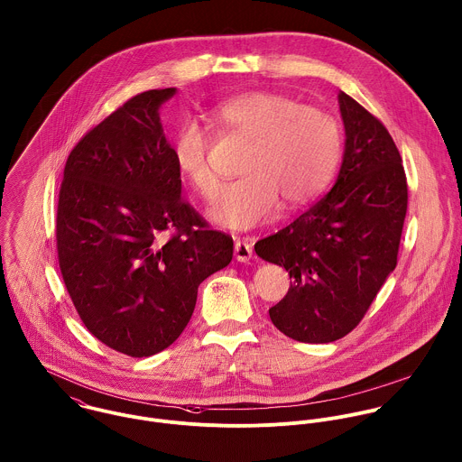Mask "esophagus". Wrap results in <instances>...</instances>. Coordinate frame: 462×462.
<instances>
[{"mask_svg": "<svg viewBox=\"0 0 462 462\" xmlns=\"http://www.w3.org/2000/svg\"><path fill=\"white\" fill-rule=\"evenodd\" d=\"M234 252H236V259H237L239 263H248V261L252 259V255H254L252 245H250L246 239H239V237H236V248H234Z\"/></svg>", "mask_w": 462, "mask_h": 462, "instance_id": "obj_1", "label": "esophagus"}]
</instances>
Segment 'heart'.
Segmentation results:
<instances>
[{"mask_svg": "<svg viewBox=\"0 0 462 462\" xmlns=\"http://www.w3.org/2000/svg\"><path fill=\"white\" fill-rule=\"evenodd\" d=\"M212 119L223 134L250 141L239 180L225 185L210 216L230 228L246 230L270 221L283 201L296 208L330 182L341 157V128L321 108L283 94H241L219 103ZM212 137L187 119L173 137V161L187 184L210 199L219 179L210 166Z\"/></svg>", "mask_w": 462, "mask_h": 462, "instance_id": "obj_1", "label": "heart"}]
</instances>
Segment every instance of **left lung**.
I'll list each match as a JSON object with an SVG mask.
<instances>
[{
    "label": "left lung",
    "instance_id": "obj_1",
    "mask_svg": "<svg viewBox=\"0 0 462 462\" xmlns=\"http://www.w3.org/2000/svg\"><path fill=\"white\" fill-rule=\"evenodd\" d=\"M345 155L334 187L291 225L255 243L291 278L270 309L273 325L300 343H332L350 334L396 268L407 214V179L387 128L339 94Z\"/></svg>",
    "mask_w": 462,
    "mask_h": 462
}]
</instances>
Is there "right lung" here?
Instances as JSON below:
<instances>
[{
  "label": "right lung",
  "instance_id": "right-lung-1",
  "mask_svg": "<svg viewBox=\"0 0 462 462\" xmlns=\"http://www.w3.org/2000/svg\"><path fill=\"white\" fill-rule=\"evenodd\" d=\"M175 88L123 103L71 150L57 207L59 266L75 309L108 348L150 357L184 332L198 285L234 241L182 199L159 106Z\"/></svg>",
  "mask_w": 462,
  "mask_h": 462
}]
</instances>
